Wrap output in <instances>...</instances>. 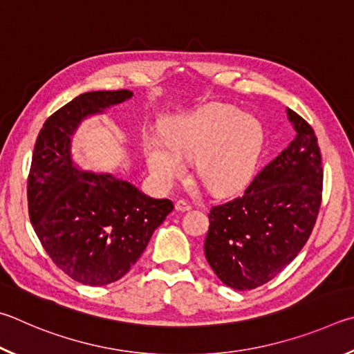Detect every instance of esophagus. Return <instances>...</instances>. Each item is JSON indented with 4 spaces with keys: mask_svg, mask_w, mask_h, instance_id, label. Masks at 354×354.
<instances>
[{
    "mask_svg": "<svg viewBox=\"0 0 354 354\" xmlns=\"http://www.w3.org/2000/svg\"><path fill=\"white\" fill-rule=\"evenodd\" d=\"M174 208H176V212H178V213H185V212H189L191 205L185 201H177L176 205H174Z\"/></svg>",
    "mask_w": 354,
    "mask_h": 354,
    "instance_id": "obj_1",
    "label": "esophagus"
}]
</instances>
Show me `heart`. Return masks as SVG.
<instances>
[{"mask_svg": "<svg viewBox=\"0 0 354 354\" xmlns=\"http://www.w3.org/2000/svg\"><path fill=\"white\" fill-rule=\"evenodd\" d=\"M158 135L145 138L146 163L155 183L171 188L197 161V176L208 191L228 196L244 189L255 176L264 149V129L257 118L232 105H208L178 116Z\"/></svg>", "mask_w": 354, "mask_h": 354, "instance_id": "obj_1", "label": "heart"}]
</instances>
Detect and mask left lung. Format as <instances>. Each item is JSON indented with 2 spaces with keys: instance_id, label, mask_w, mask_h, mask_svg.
Returning <instances> with one entry per match:
<instances>
[{
  "instance_id": "1",
  "label": "left lung",
  "mask_w": 354,
  "mask_h": 354,
  "mask_svg": "<svg viewBox=\"0 0 354 354\" xmlns=\"http://www.w3.org/2000/svg\"><path fill=\"white\" fill-rule=\"evenodd\" d=\"M294 141L253 178L243 196L209 212L205 258L236 290L263 286L299 255L322 202L320 149L313 127L288 109Z\"/></svg>"
}]
</instances>
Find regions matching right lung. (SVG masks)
Listing matches in <instances>:
<instances>
[{
	"label": "right lung",
	"instance_id": "right-lung-1",
	"mask_svg": "<svg viewBox=\"0 0 354 354\" xmlns=\"http://www.w3.org/2000/svg\"><path fill=\"white\" fill-rule=\"evenodd\" d=\"M132 96L129 90L79 95L48 118L34 147L30 222L55 266L88 286L126 275L174 208L169 199H152L132 183L82 171L73 161L71 138L79 124Z\"/></svg>",
	"mask_w": 354,
	"mask_h": 354
}]
</instances>
